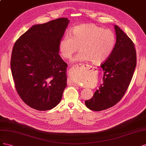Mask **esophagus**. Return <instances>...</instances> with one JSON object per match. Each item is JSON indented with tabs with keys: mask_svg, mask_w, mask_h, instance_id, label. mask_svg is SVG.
I'll return each mask as SVG.
<instances>
[{
	"mask_svg": "<svg viewBox=\"0 0 146 146\" xmlns=\"http://www.w3.org/2000/svg\"><path fill=\"white\" fill-rule=\"evenodd\" d=\"M80 68H92V66L89 65H87V64H80V65H74L73 66V67H72L71 68V70L73 71V70H75L76 69H79ZM69 84H72L73 86H78L77 84H74V83H73L72 82L69 81Z\"/></svg>",
	"mask_w": 146,
	"mask_h": 146,
	"instance_id": "obj_1",
	"label": "esophagus"
}]
</instances>
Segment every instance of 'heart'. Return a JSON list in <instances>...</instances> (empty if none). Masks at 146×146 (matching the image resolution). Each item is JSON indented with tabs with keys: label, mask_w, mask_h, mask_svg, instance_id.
<instances>
[{
	"label": "heart",
	"mask_w": 146,
	"mask_h": 146,
	"mask_svg": "<svg viewBox=\"0 0 146 146\" xmlns=\"http://www.w3.org/2000/svg\"><path fill=\"white\" fill-rule=\"evenodd\" d=\"M116 43L114 33L94 24H81L73 27L59 43V50L65 59H70L80 47L81 52L74 59L76 62L90 61L99 65L105 62L114 51ZM72 80L81 84V74L74 73Z\"/></svg>",
	"instance_id": "obj_1"
}]
</instances>
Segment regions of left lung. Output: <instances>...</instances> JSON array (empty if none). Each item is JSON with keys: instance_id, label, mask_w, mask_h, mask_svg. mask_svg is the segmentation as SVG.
<instances>
[{"instance_id": "left-lung-1", "label": "left lung", "mask_w": 146, "mask_h": 146, "mask_svg": "<svg viewBox=\"0 0 146 146\" xmlns=\"http://www.w3.org/2000/svg\"><path fill=\"white\" fill-rule=\"evenodd\" d=\"M116 43L110 57L102 64L103 83L93 97L85 102L89 109L100 111L116 105L125 94L136 66L135 44L122 30L114 26Z\"/></svg>"}]
</instances>
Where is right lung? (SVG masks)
Listing matches in <instances>:
<instances>
[{"instance_id":"obj_1","label":"right lung","mask_w":146,"mask_h":146,"mask_svg":"<svg viewBox=\"0 0 146 146\" xmlns=\"http://www.w3.org/2000/svg\"><path fill=\"white\" fill-rule=\"evenodd\" d=\"M69 22L60 18L34 25L13 46L10 65L16 90L35 110H51L62 99L67 64L59 55V46Z\"/></svg>"}]
</instances>
